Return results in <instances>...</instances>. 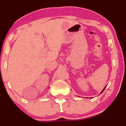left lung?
Masks as SVG:
<instances>
[{
    "label": "left lung",
    "instance_id": "obj_1",
    "mask_svg": "<svg viewBox=\"0 0 126 126\" xmlns=\"http://www.w3.org/2000/svg\"><path fill=\"white\" fill-rule=\"evenodd\" d=\"M105 89V88H104V89H103V90H102V92H101V93H102V92H103V91H104V89Z\"/></svg>",
    "mask_w": 126,
    "mask_h": 126
}]
</instances>
